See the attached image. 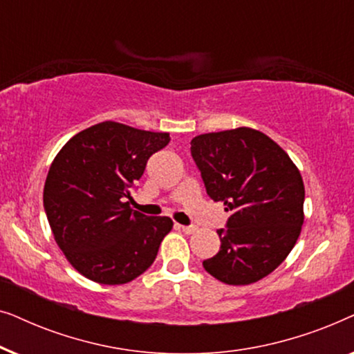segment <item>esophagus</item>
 <instances>
[{
  "instance_id": "obj_1",
  "label": "esophagus",
  "mask_w": 354,
  "mask_h": 354,
  "mask_svg": "<svg viewBox=\"0 0 354 354\" xmlns=\"http://www.w3.org/2000/svg\"><path fill=\"white\" fill-rule=\"evenodd\" d=\"M177 227L183 232V234H193V232H196V227L195 225H180V224H177Z\"/></svg>"
}]
</instances>
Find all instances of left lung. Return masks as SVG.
<instances>
[{
	"label": "left lung",
	"instance_id": "8db88e82",
	"mask_svg": "<svg viewBox=\"0 0 354 354\" xmlns=\"http://www.w3.org/2000/svg\"><path fill=\"white\" fill-rule=\"evenodd\" d=\"M192 156L211 200L230 211L221 250L203 268L221 282L250 285L277 269L304 221V185L292 159L259 130L198 135Z\"/></svg>",
	"mask_w": 354,
	"mask_h": 354
}]
</instances>
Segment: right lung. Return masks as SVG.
Returning <instances> with one entry per match:
<instances>
[{
  "label": "right lung",
  "mask_w": 354,
  "mask_h": 354,
  "mask_svg": "<svg viewBox=\"0 0 354 354\" xmlns=\"http://www.w3.org/2000/svg\"><path fill=\"white\" fill-rule=\"evenodd\" d=\"M169 142V133L106 120L74 135L56 154L43 206L57 246L86 279L122 285L156 259L174 222L133 211L127 198L151 154Z\"/></svg>",
  "instance_id": "right-lung-1"
}]
</instances>
